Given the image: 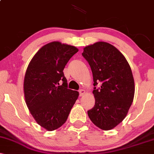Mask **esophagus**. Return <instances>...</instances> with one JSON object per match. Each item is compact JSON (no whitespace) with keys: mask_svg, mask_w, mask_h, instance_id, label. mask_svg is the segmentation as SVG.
<instances>
[{"mask_svg":"<svg viewBox=\"0 0 154 154\" xmlns=\"http://www.w3.org/2000/svg\"><path fill=\"white\" fill-rule=\"evenodd\" d=\"M85 94V90H80L79 91V96H83Z\"/></svg>","mask_w":154,"mask_h":154,"instance_id":"obj_1","label":"esophagus"}]
</instances>
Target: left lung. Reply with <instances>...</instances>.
I'll list each match as a JSON object with an SVG mask.
<instances>
[{"mask_svg": "<svg viewBox=\"0 0 154 154\" xmlns=\"http://www.w3.org/2000/svg\"><path fill=\"white\" fill-rule=\"evenodd\" d=\"M93 77L95 106L88 114L95 126L112 130L126 117L135 95V82L130 64L120 51L106 42L83 48Z\"/></svg>", "mask_w": 154, "mask_h": 154, "instance_id": "8db88e82", "label": "left lung"}]
</instances>
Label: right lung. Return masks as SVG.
Instances as JSON below:
<instances>
[{
  "mask_svg": "<svg viewBox=\"0 0 154 154\" xmlns=\"http://www.w3.org/2000/svg\"><path fill=\"white\" fill-rule=\"evenodd\" d=\"M78 51L73 45L51 42L39 49L26 69L24 79L26 104L36 122L48 131L66 122L78 98V92L67 88L63 72Z\"/></svg>",
  "mask_w": 154,
  "mask_h": 154,
  "instance_id": "1",
  "label": "right lung"
}]
</instances>
